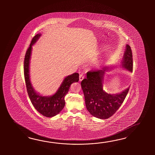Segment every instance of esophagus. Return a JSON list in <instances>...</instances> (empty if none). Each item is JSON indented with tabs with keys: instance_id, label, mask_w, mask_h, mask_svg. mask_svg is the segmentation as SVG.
I'll use <instances>...</instances> for the list:
<instances>
[{
	"instance_id": "1",
	"label": "esophagus",
	"mask_w": 155,
	"mask_h": 155,
	"mask_svg": "<svg viewBox=\"0 0 155 155\" xmlns=\"http://www.w3.org/2000/svg\"><path fill=\"white\" fill-rule=\"evenodd\" d=\"M84 75H83L82 74H81V75H80V76H79V81H81L83 79H84Z\"/></svg>"
}]
</instances>
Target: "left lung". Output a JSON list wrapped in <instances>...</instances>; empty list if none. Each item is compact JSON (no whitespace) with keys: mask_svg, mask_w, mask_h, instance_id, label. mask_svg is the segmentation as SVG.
I'll return each instance as SVG.
<instances>
[{"mask_svg":"<svg viewBox=\"0 0 155 155\" xmlns=\"http://www.w3.org/2000/svg\"><path fill=\"white\" fill-rule=\"evenodd\" d=\"M120 64V66L124 69L132 72V54L128 44L126 45ZM111 68V65L106 66L103 67L101 70L88 71L86 78L83 79L81 82L86 109L91 115L99 119H108L113 115L121 105L129 92V87L122 92L113 94H109L104 90L105 74Z\"/></svg>","mask_w":155,"mask_h":155,"instance_id":"left-lung-1","label":"left lung"}]
</instances>
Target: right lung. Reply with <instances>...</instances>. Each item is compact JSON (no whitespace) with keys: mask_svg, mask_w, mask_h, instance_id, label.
Wrapping results in <instances>:
<instances>
[{"mask_svg":"<svg viewBox=\"0 0 155 155\" xmlns=\"http://www.w3.org/2000/svg\"><path fill=\"white\" fill-rule=\"evenodd\" d=\"M41 35V34H38L33 38L29 47L26 51L24 64V78L27 92L35 109L43 116L51 117L58 115L64 107L65 105L64 97L69 91L70 87L73 82H78L79 74L75 73L66 76L56 92L52 95L43 96L36 92L30 81V61L32 46L39 39Z\"/></svg>","mask_w":155,"mask_h":155,"instance_id":"obj_1","label":"right lung"}]
</instances>
